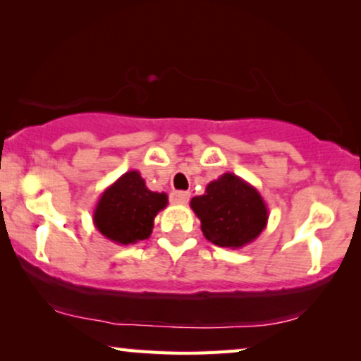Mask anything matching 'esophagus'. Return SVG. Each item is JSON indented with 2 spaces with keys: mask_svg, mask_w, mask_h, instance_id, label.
Wrapping results in <instances>:
<instances>
[{
  "mask_svg": "<svg viewBox=\"0 0 361 361\" xmlns=\"http://www.w3.org/2000/svg\"><path fill=\"white\" fill-rule=\"evenodd\" d=\"M190 199V194L189 192H184V190H177V192H172L171 194V202L172 204H179V205H184L189 202Z\"/></svg>",
  "mask_w": 361,
  "mask_h": 361,
  "instance_id": "1",
  "label": "esophagus"
}]
</instances>
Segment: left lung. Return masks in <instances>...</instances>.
<instances>
[{"label": "left lung", "instance_id": "obj_1", "mask_svg": "<svg viewBox=\"0 0 361 361\" xmlns=\"http://www.w3.org/2000/svg\"><path fill=\"white\" fill-rule=\"evenodd\" d=\"M200 220L202 233L221 248L238 250L250 245L266 228L268 205L256 187L233 172H225L207 185L204 195L190 200Z\"/></svg>", "mask_w": 361, "mask_h": 361}]
</instances>
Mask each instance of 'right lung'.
Instances as JSON below:
<instances>
[{"label":"right lung","instance_id":"add662e5","mask_svg":"<svg viewBox=\"0 0 361 361\" xmlns=\"http://www.w3.org/2000/svg\"><path fill=\"white\" fill-rule=\"evenodd\" d=\"M166 207V192L149 190L140 171H128L103 190L93 210V225L113 243L133 245L149 238L154 216Z\"/></svg>","mask_w":361,"mask_h":361}]
</instances>
